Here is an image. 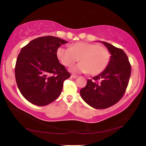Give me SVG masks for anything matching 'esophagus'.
Listing matches in <instances>:
<instances>
[{"label": "esophagus", "mask_w": 146, "mask_h": 146, "mask_svg": "<svg viewBox=\"0 0 146 146\" xmlns=\"http://www.w3.org/2000/svg\"><path fill=\"white\" fill-rule=\"evenodd\" d=\"M71 77L73 78H77L78 76H76V75H72Z\"/></svg>", "instance_id": "34e87169"}]
</instances>
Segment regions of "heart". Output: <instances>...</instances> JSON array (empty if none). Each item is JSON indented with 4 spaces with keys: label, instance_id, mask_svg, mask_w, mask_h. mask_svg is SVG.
<instances>
[{
    "label": "heart",
    "instance_id": "obj_1",
    "mask_svg": "<svg viewBox=\"0 0 146 146\" xmlns=\"http://www.w3.org/2000/svg\"><path fill=\"white\" fill-rule=\"evenodd\" d=\"M56 55L66 67H71L79 60L81 62L71 68L73 73H88L98 75L105 70L110 61L111 54L106 48L98 44L77 42L71 48L60 47Z\"/></svg>",
    "mask_w": 146,
    "mask_h": 146
}]
</instances>
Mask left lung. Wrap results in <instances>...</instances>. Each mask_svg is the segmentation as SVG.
<instances>
[{
  "label": "left lung",
  "mask_w": 146,
  "mask_h": 146,
  "mask_svg": "<svg viewBox=\"0 0 146 146\" xmlns=\"http://www.w3.org/2000/svg\"><path fill=\"white\" fill-rule=\"evenodd\" d=\"M111 54L110 61L103 72L80 90L82 99L96 109H105L114 105L124 95L131 75V64L123 50L102 42Z\"/></svg>",
  "instance_id": "8db88e82"
}]
</instances>
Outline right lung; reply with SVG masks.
<instances>
[{"label":"right lung","instance_id":"right-lung-1","mask_svg":"<svg viewBox=\"0 0 146 146\" xmlns=\"http://www.w3.org/2000/svg\"><path fill=\"white\" fill-rule=\"evenodd\" d=\"M68 42L60 38L39 37L22 48L15 65V78L22 95L33 104H49L60 95L70 74L59 62L56 52Z\"/></svg>","mask_w":146,"mask_h":146}]
</instances>
